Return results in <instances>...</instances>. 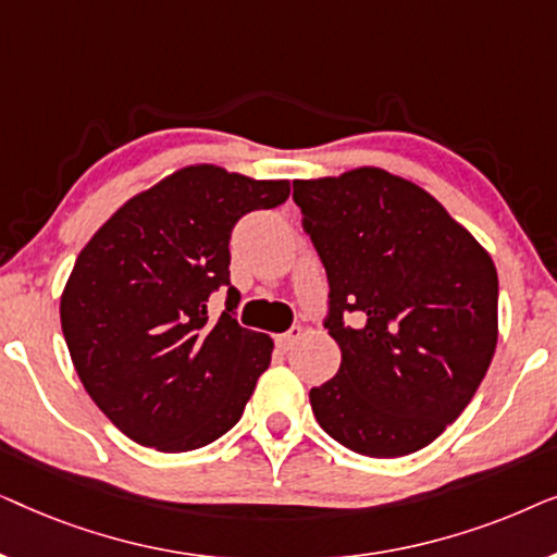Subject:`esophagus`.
<instances>
[{"label": "esophagus", "mask_w": 557, "mask_h": 557, "mask_svg": "<svg viewBox=\"0 0 557 557\" xmlns=\"http://www.w3.org/2000/svg\"><path fill=\"white\" fill-rule=\"evenodd\" d=\"M304 337V330L301 326H292V330L288 332H284V334H278L276 337V345L281 347V349H292L296 342H299Z\"/></svg>", "instance_id": "esophagus-1"}]
</instances>
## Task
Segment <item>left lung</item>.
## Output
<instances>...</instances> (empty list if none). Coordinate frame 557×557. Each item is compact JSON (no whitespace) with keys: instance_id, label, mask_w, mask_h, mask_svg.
Here are the masks:
<instances>
[{"instance_id":"obj_1","label":"left lung","mask_w":557,"mask_h":557,"mask_svg":"<svg viewBox=\"0 0 557 557\" xmlns=\"http://www.w3.org/2000/svg\"><path fill=\"white\" fill-rule=\"evenodd\" d=\"M326 281L337 375L311 387L342 446L395 459L429 446L474 398L497 347V269L436 197L380 166L294 180ZM347 310L361 324H344Z\"/></svg>"}]
</instances>
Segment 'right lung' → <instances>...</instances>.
<instances>
[{
    "mask_svg": "<svg viewBox=\"0 0 557 557\" xmlns=\"http://www.w3.org/2000/svg\"><path fill=\"white\" fill-rule=\"evenodd\" d=\"M288 180L189 164L121 205L75 258L60 324L83 387L121 433L164 454L208 446L240 421L273 339L233 317L231 233L286 202ZM228 286L226 311L207 299Z\"/></svg>",
    "mask_w": 557,
    "mask_h": 557,
    "instance_id": "1",
    "label": "right lung"
}]
</instances>
